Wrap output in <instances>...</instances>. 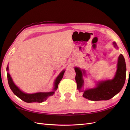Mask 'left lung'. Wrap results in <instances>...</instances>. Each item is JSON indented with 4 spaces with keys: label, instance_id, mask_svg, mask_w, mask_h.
I'll return each instance as SVG.
<instances>
[{
    "label": "left lung",
    "instance_id": "8db88e82",
    "mask_svg": "<svg viewBox=\"0 0 130 130\" xmlns=\"http://www.w3.org/2000/svg\"><path fill=\"white\" fill-rule=\"evenodd\" d=\"M113 44L117 46L116 43H113ZM117 66V71L112 80L99 82L95 88L85 90L83 96L92 101L108 100L118 93L123 87L126 75L125 61L122 54L120 55L118 58ZM75 70L76 72L75 80L77 83V88L80 92L84 85L82 72L80 69L77 67L75 68ZM83 73H84L85 72L83 71Z\"/></svg>",
    "mask_w": 130,
    "mask_h": 130
}]
</instances>
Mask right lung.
Instances as JSON below:
<instances>
[{
	"label": "right lung",
	"mask_w": 130,
	"mask_h": 130,
	"mask_svg": "<svg viewBox=\"0 0 130 130\" xmlns=\"http://www.w3.org/2000/svg\"><path fill=\"white\" fill-rule=\"evenodd\" d=\"M7 71L9 70L8 66L6 68ZM65 71L63 70V71L60 74V75L57 76L56 79L55 80L54 84V88L53 92H46V93H36L34 94H26L22 92L21 90L19 89L16 86L14 85L13 82L12 80V78L10 76L9 73H7V80H8L9 85L10 86V88L11 89L12 91L15 94V95L17 96L19 99H21L23 101H24L26 103H42V102L46 100L49 96L53 95L55 93V90H56L58 88V85L60 83V82L62 80V78L63 76V74Z\"/></svg>",
	"instance_id": "obj_1"
}]
</instances>
